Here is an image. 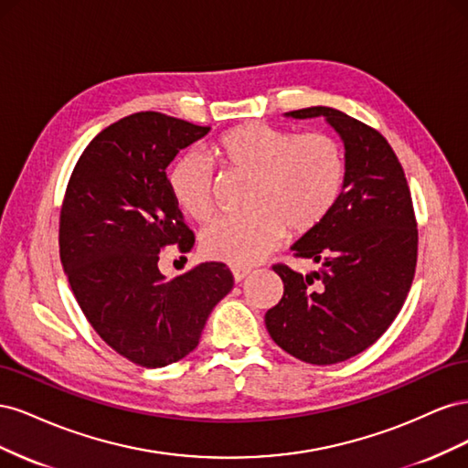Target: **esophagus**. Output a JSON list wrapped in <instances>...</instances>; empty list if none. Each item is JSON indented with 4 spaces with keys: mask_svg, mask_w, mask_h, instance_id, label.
<instances>
[{
    "mask_svg": "<svg viewBox=\"0 0 468 468\" xmlns=\"http://www.w3.org/2000/svg\"><path fill=\"white\" fill-rule=\"evenodd\" d=\"M250 273H251L250 267H232V275H234V281H236V282L244 281Z\"/></svg>",
    "mask_w": 468,
    "mask_h": 468,
    "instance_id": "34e87169",
    "label": "esophagus"
}]
</instances>
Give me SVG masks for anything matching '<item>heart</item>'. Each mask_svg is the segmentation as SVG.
I'll use <instances>...</instances> for the list:
<instances>
[{
  "instance_id": "obj_1",
  "label": "heart",
  "mask_w": 468,
  "mask_h": 468,
  "mask_svg": "<svg viewBox=\"0 0 468 468\" xmlns=\"http://www.w3.org/2000/svg\"><path fill=\"white\" fill-rule=\"evenodd\" d=\"M210 158L224 174L250 177L244 217H220L201 234L207 258L230 265H253L289 230L303 236L332 215L346 187L342 144L328 133L294 134L265 122H244L220 134ZM169 191L195 220L215 208V169L199 154H186L169 169Z\"/></svg>"
}]
</instances>
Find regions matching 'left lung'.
Masks as SVG:
<instances>
[{"instance_id":"8db88e82","label":"left lung","mask_w":468,"mask_h":468,"mask_svg":"<svg viewBox=\"0 0 468 468\" xmlns=\"http://www.w3.org/2000/svg\"><path fill=\"white\" fill-rule=\"evenodd\" d=\"M287 115L325 117L344 140L347 176L332 215L291 248L318 271L273 265L285 291L265 325L292 357L334 365L371 347L399 316L416 273L418 222L404 169L373 126L332 107Z\"/></svg>"}]
</instances>
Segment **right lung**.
Instances as JSON below:
<instances>
[{
  "mask_svg": "<svg viewBox=\"0 0 468 468\" xmlns=\"http://www.w3.org/2000/svg\"><path fill=\"white\" fill-rule=\"evenodd\" d=\"M210 126L143 111L99 133L69 176L60 208V260L91 328L146 369L199 346L208 314L234 287L220 261L176 279L160 251H191L195 236L169 191L165 169Z\"/></svg>",
  "mask_w": 468,
  "mask_h": 468,
  "instance_id": "right-lung-1",
  "label": "right lung"
}]
</instances>
